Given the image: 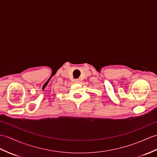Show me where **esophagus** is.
Segmentation results:
<instances>
[{
  "label": "esophagus",
  "mask_w": 157,
  "mask_h": 157,
  "mask_svg": "<svg viewBox=\"0 0 157 157\" xmlns=\"http://www.w3.org/2000/svg\"><path fill=\"white\" fill-rule=\"evenodd\" d=\"M74 82L76 83H79L80 82V80L78 79H74Z\"/></svg>",
  "instance_id": "esophagus-1"
}]
</instances>
